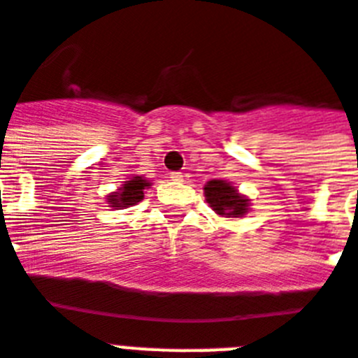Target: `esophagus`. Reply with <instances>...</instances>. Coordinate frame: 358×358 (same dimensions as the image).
Returning <instances> with one entry per match:
<instances>
[{
  "instance_id": "1",
  "label": "esophagus",
  "mask_w": 358,
  "mask_h": 358,
  "mask_svg": "<svg viewBox=\"0 0 358 358\" xmlns=\"http://www.w3.org/2000/svg\"><path fill=\"white\" fill-rule=\"evenodd\" d=\"M171 178H173L174 182H184V174H182V173H171Z\"/></svg>"
}]
</instances>
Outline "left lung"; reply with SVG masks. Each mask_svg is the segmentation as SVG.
I'll return each mask as SVG.
<instances>
[{
    "mask_svg": "<svg viewBox=\"0 0 358 358\" xmlns=\"http://www.w3.org/2000/svg\"><path fill=\"white\" fill-rule=\"evenodd\" d=\"M204 196L209 208L226 219H241L250 211L252 200L239 193L231 182L226 180H209L204 185Z\"/></svg>",
    "mask_w": 358,
    "mask_h": 358,
    "instance_id": "left-lung-1",
    "label": "left lung"
}]
</instances>
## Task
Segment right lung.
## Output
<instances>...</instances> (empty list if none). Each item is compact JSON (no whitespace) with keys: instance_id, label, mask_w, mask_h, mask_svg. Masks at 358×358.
<instances>
[{"instance_id":"1","label":"right lung","mask_w":358,"mask_h":358,"mask_svg":"<svg viewBox=\"0 0 358 358\" xmlns=\"http://www.w3.org/2000/svg\"><path fill=\"white\" fill-rule=\"evenodd\" d=\"M149 185L150 180H147L145 176L134 174L127 182L121 184V187H117L115 191L106 194V202L113 209H124L130 208V206H136L138 202L143 200L145 189H149Z\"/></svg>"}]
</instances>
